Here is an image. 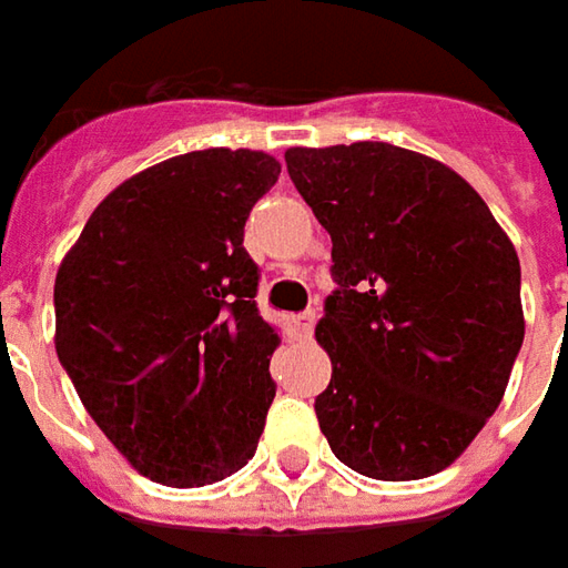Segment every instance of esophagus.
I'll return each instance as SVG.
<instances>
[{"label":"esophagus","instance_id":"esophagus-1","mask_svg":"<svg viewBox=\"0 0 568 568\" xmlns=\"http://www.w3.org/2000/svg\"><path fill=\"white\" fill-rule=\"evenodd\" d=\"M291 328L296 334V341H310L312 328H315V312H300L291 318Z\"/></svg>","mask_w":568,"mask_h":568}]
</instances>
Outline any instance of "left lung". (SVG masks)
Masks as SVG:
<instances>
[{
	"label": "left lung",
	"mask_w": 568,
	"mask_h": 568,
	"mask_svg": "<svg viewBox=\"0 0 568 568\" xmlns=\"http://www.w3.org/2000/svg\"><path fill=\"white\" fill-rule=\"evenodd\" d=\"M291 181L331 234L337 291L315 341L334 456L378 481L447 469L504 399L525 337L519 256L475 186L390 143L291 146Z\"/></svg>",
	"instance_id": "8db88e82"
}]
</instances>
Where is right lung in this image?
Instances as JSON below:
<instances>
[{"mask_svg":"<svg viewBox=\"0 0 568 568\" xmlns=\"http://www.w3.org/2000/svg\"><path fill=\"white\" fill-rule=\"evenodd\" d=\"M277 174L258 150L165 159L118 184L59 265V363L102 435L159 485L203 488L256 453L281 337L256 310L243 224Z\"/></svg>","mask_w":568,"mask_h":568,"instance_id":"right-lung-1","label":"right lung"}]
</instances>
